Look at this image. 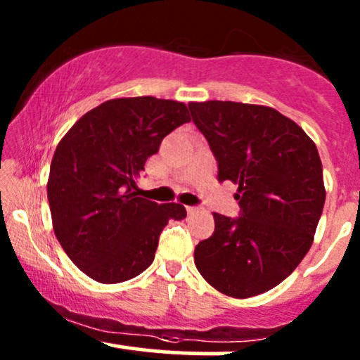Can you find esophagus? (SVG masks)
Returning <instances> with one entry per match:
<instances>
[{
  "instance_id": "34e87169",
  "label": "esophagus",
  "mask_w": 360,
  "mask_h": 360,
  "mask_svg": "<svg viewBox=\"0 0 360 360\" xmlns=\"http://www.w3.org/2000/svg\"><path fill=\"white\" fill-rule=\"evenodd\" d=\"M201 212H203V210L198 208V206H188V214H198Z\"/></svg>"
}]
</instances>
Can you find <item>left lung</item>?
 Instances as JSON below:
<instances>
[{"instance_id": "left-lung-1", "label": "left lung", "mask_w": 360, "mask_h": 360, "mask_svg": "<svg viewBox=\"0 0 360 360\" xmlns=\"http://www.w3.org/2000/svg\"><path fill=\"white\" fill-rule=\"evenodd\" d=\"M218 179L238 186L242 217L213 213L214 232L194 249L206 283L245 300L276 288L308 254L325 205L323 167L311 139L262 105L189 103Z\"/></svg>"}]
</instances>
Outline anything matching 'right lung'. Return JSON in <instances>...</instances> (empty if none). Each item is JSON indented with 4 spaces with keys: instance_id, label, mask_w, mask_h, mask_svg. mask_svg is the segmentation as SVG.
<instances>
[{
    "instance_id": "right-lung-1",
    "label": "right lung",
    "mask_w": 360,
    "mask_h": 360,
    "mask_svg": "<svg viewBox=\"0 0 360 360\" xmlns=\"http://www.w3.org/2000/svg\"><path fill=\"white\" fill-rule=\"evenodd\" d=\"M188 122L184 103L115 98L82 115L62 137L47 181L53 233L91 279L117 284L142 274L167 221L186 218L181 203L140 196L135 181L162 139Z\"/></svg>"
}]
</instances>
